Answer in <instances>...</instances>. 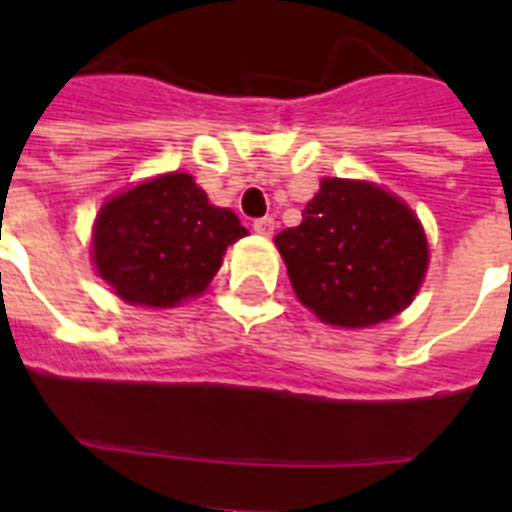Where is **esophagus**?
Here are the masks:
<instances>
[{
	"label": "esophagus",
	"mask_w": 512,
	"mask_h": 512,
	"mask_svg": "<svg viewBox=\"0 0 512 512\" xmlns=\"http://www.w3.org/2000/svg\"><path fill=\"white\" fill-rule=\"evenodd\" d=\"M252 228H255L260 236H271V233L276 231V220H273V217H260V220L252 223Z\"/></svg>",
	"instance_id": "esophagus-1"
}]
</instances>
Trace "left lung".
I'll list each match as a JSON object with an SVG mask.
<instances>
[{
    "label": "left lung",
    "mask_w": 512,
    "mask_h": 512,
    "mask_svg": "<svg viewBox=\"0 0 512 512\" xmlns=\"http://www.w3.org/2000/svg\"><path fill=\"white\" fill-rule=\"evenodd\" d=\"M295 295L335 327H372L412 303L428 241L404 201L372 183L321 180L303 223L276 236Z\"/></svg>",
    "instance_id": "obj_1"
}]
</instances>
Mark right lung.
<instances>
[{
	"instance_id": "right-lung-1",
	"label": "right lung",
	"mask_w": 512,
	"mask_h": 512,
	"mask_svg": "<svg viewBox=\"0 0 512 512\" xmlns=\"http://www.w3.org/2000/svg\"><path fill=\"white\" fill-rule=\"evenodd\" d=\"M247 228L212 207L191 175L172 172L119 193L100 209L95 268L132 305L172 308L204 292L228 244Z\"/></svg>"
}]
</instances>
